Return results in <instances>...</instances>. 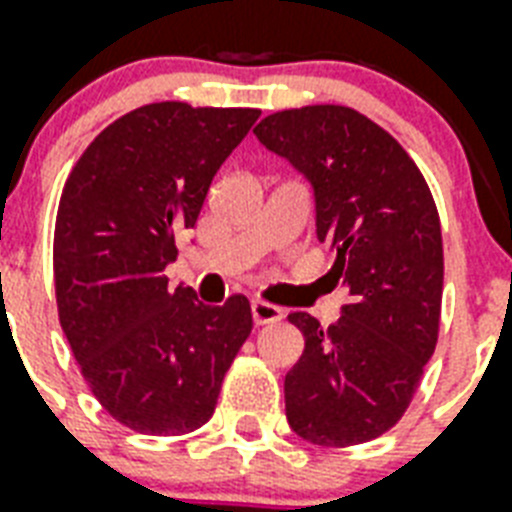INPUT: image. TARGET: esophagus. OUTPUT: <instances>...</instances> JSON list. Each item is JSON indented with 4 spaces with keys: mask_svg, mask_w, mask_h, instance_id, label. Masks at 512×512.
I'll return each instance as SVG.
<instances>
[{
    "mask_svg": "<svg viewBox=\"0 0 512 512\" xmlns=\"http://www.w3.org/2000/svg\"><path fill=\"white\" fill-rule=\"evenodd\" d=\"M252 319H255V325H273V322H282L284 311L265 300H252Z\"/></svg>",
    "mask_w": 512,
    "mask_h": 512,
    "instance_id": "obj_1",
    "label": "esophagus"
}]
</instances>
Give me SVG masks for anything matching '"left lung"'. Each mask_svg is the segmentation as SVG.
Masks as SVG:
<instances>
[{"label": "left lung", "instance_id": "obj_1", "mask_svg": "<svg viewBox=\"0 0 512 512\" xmlns=\"http://www.w3.org/2000/svg\"><path fill=\"white\" fill-rule=\"evenodd\" d=\"M255 134L311 182L317 239L335 255L327 276L349 290L335 325L287 317L306 341L284 376L287 421L314 446L368 443L403 419L438 343V209L411 155L357 109H284Z\"/></svg>", "mask_w": 512, "mask_h": 512}]
</instances>
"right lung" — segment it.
Masks as SVG:
<instances>
[{
	"label": "right lung",
	"mask_w": 512,
	"mask_h": 512,
	"mask_svg": "<svg viewBox=\"0 0 512 512\" xmlns=\"http://www.w3.org/2000/svg\"><path fill=\"white\" fill-rule=\"evenodd\" d=\"M257 117L260 109L144 104L88 144L61 193V330L104 411L144 435H185L212 419L252 333L244 295L204 306L190 287L171 290L166 265Z\"/></svg>",
	"instance_id": "1"
}]
</instances>
